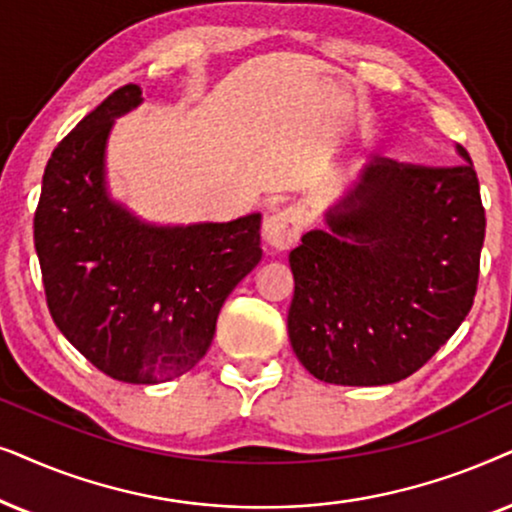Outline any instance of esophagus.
I'll use <instances>...</instances> for the list:
<instances>
[{
  "instance_id": "esophagus-1",
  "label": "esophagus",
  "mask_w": 512,
  "mask_h": 512,
  "mask_svg": "<svg viewBox=\"0 0 512 512\" xmlns=\"http://www.w3.org/2000/svg\"><path fill=\"white\" fill-rule=\"evenodd\" d=\"M302 213L297 208H283L276 210L274 215H269L264 220L262 234L264 241H267L274 250H290L292 245H297L299 236H302Z\"/></svg>"
}]
</instances>
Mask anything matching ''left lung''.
Masks as SVG:
<instances>
[{
    "label": "left lung",
    "instance_id": "obj_1",
    "mask_svg": "<svg viewBox=\"0 0 512 512\" xmlns=\"http://www.w3.org/2000/svg\"><path fill=\"white\" fill-rule=\"evenodd\" d=\"M463 163L374 161L290 252L288 335L313 377L339 386L407 379L473 306L485 241L480 182Z\"/></svg>",
    "mask_w": 512,
    "mask_h": 512
}]
</instances>
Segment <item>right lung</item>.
Here are the masks:
<instances>
[{
  "label": "right lung",
  "instance_id": "add662e5",
  "mask_svg": "<svg viewBox=\"0 0 512 512\" xmlns=\"http://www.w3.org/2000/svg\"><path fill=\"white\" fill-rule=\"evenodd\" d=\"M140 102V86L117 88L53 149L34 248L67 342L107 377L159 384L206 356L224 299L262 260V215L156 227L109 199V131Z\"/></svg>",
  "mask_w": 512,
  "mask_h": 512
}]
</instances>
